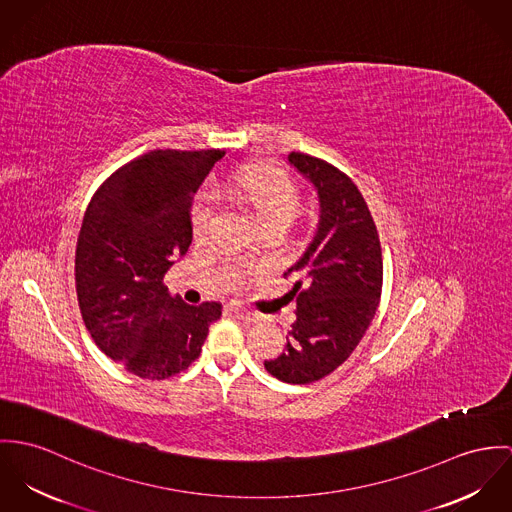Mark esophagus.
<instances>
[{
    "instance_id": "1",
    "label": "esophagus",
    "mask_w": 512,
    "mask_h": 512,
    "mask_svg": "<svg viewBox=\"0 0 512 512\" xmlns=\"http://www.w3.org/2000/svg\"><path fill=\"white\" fill-rule=\"evenodd\" d=\"M231 312H233L239 320H245V322H253V324H257V322H261V320H263V316H261V314L251 312V310H245V308H241V306H233V308H231Z\"/></svg>"
}]
</instances>
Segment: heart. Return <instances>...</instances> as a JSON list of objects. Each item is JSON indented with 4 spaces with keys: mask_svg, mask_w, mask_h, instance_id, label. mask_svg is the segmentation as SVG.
<instances>
[{
    "mask_svg": "<svg viewBox=\"0 0 512 512\" xmlns=\"http://www.w3.org/2000/svg\"><path fill=\"white\" fill-rule=\"evenodd\" d=\"M218 194L253 212L263 228L288 226L298 210L300 196L286 172L275 167H253L231 174L218 186ZM214 220V206L208 194H200L190 210V228L196 237L204 235Z\"/></svg>",
    "mask_w": 512,
    "mask_h": 512,
    "instance_id": "heart-1",
    "label": "heart"
}]
</instances>
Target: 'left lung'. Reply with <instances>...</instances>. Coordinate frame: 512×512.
Masks as SVG:
<instances>
[{"label":"left lung","instance_id":"8db88e82","mask_svg":"<svg viewBox=\"0 0 512 512\" xmlns=\"http://www.w3.org/2000/svg\"><path fill=\"white\" fill-rule=\"evenodd\" d=\"M288 163L318 192V229L302 257L288 298L296 320L284 351L265 361L283 383L306 385L338 369L365 336L381 298L383 257L371 212L347 174L334 165L290 153Z\"/></svg>","mask_w":512,"mask_h":512}]
</instances>
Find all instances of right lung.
Wrapping results in <instances>:
<instances>
[{
  "label": "right lung",
  "mask_w": 512,
  "mask_h": 512,
  "mask_svg": "<svg viewBox=\"0 0 512 512\" xmlns=\"http://www.w3.org/2000/svg\"><path fill=\"white\" fill-rule=\"evenodd\" d=\"M226 151H151L94 194L76 243L82 320L96 345L129 373L161 381L202 351L222 304H184L163 277L192 243V198Z\"/></svg>",
  "instance_id": "add662e5"
}]
</instances>
